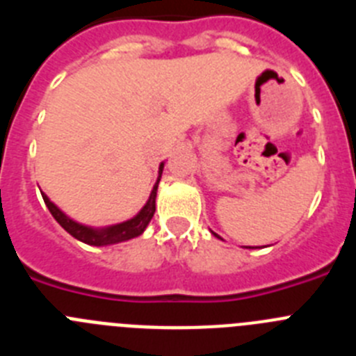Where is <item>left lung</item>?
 I'll use <instances>...</instances> for the list:
<instances>
[{
  "label": "left lung",
  "instance_id": "1",
  "mask_svg": "<svg viewBox=\"0 0 356 356\" xmlns=\"http://www.w3.org/2000/svg\"><path fill=\"white\" fill-rule=\"evenodd\" d=\"M212 234H213V232H212ZM213 235H216V237H219V235H217V234H213ZM219 238H221V237H219ZM246 248H250V246H246Z\"/></svg>",
  "mask_w": 356,
  "mask_h": 356
}]
</instances>
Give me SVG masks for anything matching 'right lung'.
<instances>
[{"mask_svg":"<svg viewBox=\"0 0 356 356\" xmlns=\"http://www.w3.org/2000/svg\"><path fill=\"white\" fill-rule=\"evenodd\" d=\"M163 171V162L160 163L159 168V178H156V184L153 185V191L149 194V200L146 201V205L140 209V212L137 216H134L128 221L118 222V225L112 226H105V228H92V226L81 225V222L74 221L69 216H65L58 207L49 200L46 194L42 193L44 203L49 209L51 216L55 217L56 222L62 226V228L71 234L72 237L78 238V241L85 242V244H89V246H110V244H118V242H124L130 241V238L139 237V235L144 234V229L147 228L149 225L151 217L155 213V200H156V188H159V181L160 176H162Z\"/></svg>","mask_w":356,"mask_h":356,"instance_id":"add662e5","label":"right lung"}]
</instances>
